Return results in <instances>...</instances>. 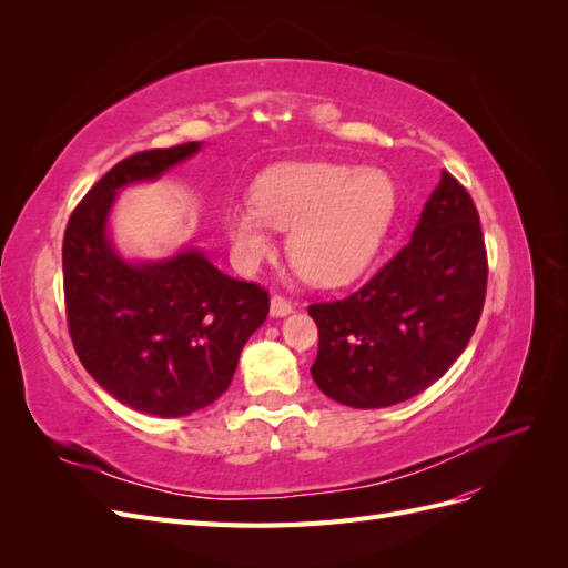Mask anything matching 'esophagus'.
Listing matches in <instances>:
<instances>
[{"mask_svg":"<svg viewBox=\"0 0 568 568\" xmlns=\"http://www.w3.org/2000/svg\"><path fill=\"white\" fill-rule=\"evenodd\" d=\"M291 311H294V305H291V301L282 294H272L270 298V315L272 317H286Z\"/></svg>","mask_w":568,"mask_h":568,"instance_id":"esophagus-1","label":"esophagus"}]
</instances>
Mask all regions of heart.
Masks as SVG:
<instances>
[{
    "mask_svg": "<svg viewBox=\"0 0 568 568\" xmlns=\"http://www.w3.org/2000/svg\"><path fill=\"white\" fill-rule=\"evenodd\" d=\"M398 192L379 168L284 163L255 180L253 203L225 215L244 267L272 255L274 230L288 234V261L303 280L336 286L372 261L390 227Z\"/></svg>",
    "mask_w": 568,
    "mask_h": 568,
    "instance_id": "heart-1",
    "label": "heart"
}]
</instances>
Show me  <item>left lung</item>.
Wrapping results in <instances>:
<instances>
[{
	"instance_id": "left-lung-1",
	"label": "left lung",
	"mask_w": 568,
	"mask_h": 568,
	"mask_svg": "<svg viewBox=\"0 0 568 568\" xmlns=\"http://www.w3.org/2000/svg\"><path fill=\"white\" fill-rule=\"evenodd\" d=\"M486 284L488 253L474 199L443 170L407 246L355 294L307 305L320 334L315 384L357 409L422 393L467 348Z\"/></svg>"
}]
</instances>
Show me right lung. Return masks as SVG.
<instances>
[{
	"mask_svg": "<svg viewBox=\"0 0 568 568\" xmlns=\"http://www.w3.org/2000/svg\"><path fill=\"white\" fill-rule=\"evenodd\" d=\"M199 146L149 149L115 163L63 234L65 320L80 363L115 400L153 417H184L217 400L270 313L265 286L227 277L199 251L132 265L109 242L118 189L159 178Z\"/></svg>",
	"mask_w": 568,
	"mask_h": 568,
	"instance_id": "1",
	"label": "right lung"
}]
</instances>
